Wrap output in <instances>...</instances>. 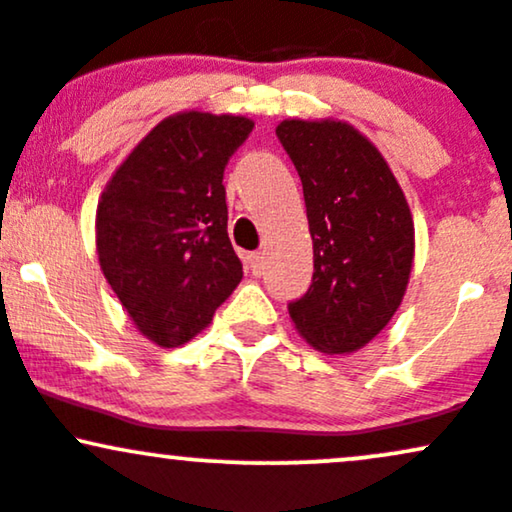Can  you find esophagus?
Listing matches in <instances>:
<instances>
[{
	"instance_id": "34e87169",
	"label": "esophagus",
	"mask_w": 512,
	"mask_h": 512,
	"mask_svg": "<svg viewBox=\"0 0 512 512\" xmlns=\"http://www.w3.org/2000/svg\"><path fill=\"white\" fill-rule=\"evenodd\" d=\"M247 262H250L252 274H260L265 269V252H250L247 255Z\"/></svg>"
}]
</instances>
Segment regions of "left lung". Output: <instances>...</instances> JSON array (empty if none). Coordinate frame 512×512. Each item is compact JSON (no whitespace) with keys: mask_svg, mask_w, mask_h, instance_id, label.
Returning a JSON list of instances; mask_svg holds the SVG:
<instances>
[{"mask_svg":"<svg viewBox=\"0 0 512 512\" xmlns=\"http://www.w3.org/2000/svg\"><path fill=\"white\" fill-rule=\"evenodd\" d=\"M303 184L313 279L289 316L313 347L345 355L384 330L406 294L413 218L379 150L340 121H282Z\"/></svg>","mask_w":512,"mask_h":512,"instance_id":"1","label":"left lung"}]
</instances>
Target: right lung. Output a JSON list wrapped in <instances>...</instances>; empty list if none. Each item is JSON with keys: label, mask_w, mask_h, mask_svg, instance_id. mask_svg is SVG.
I'll return each mask as SVG.
<instances>
[{"label": "right lung", "mask_w": 512, "mask_h": 512, "mask_svg": "<svg viewBox=\"0 0 512 512\" xmlns=\"http://www.w3.org/2000/svg\"><path fill=\"white\" fill-rule=\"evenodd\" d=\"M255 123L187 111L157 123L97 209L101 272L145 338L192 340L243 279L223 172Z\"/></svg>", "instance_id": "obj_1"}]
</instances>
